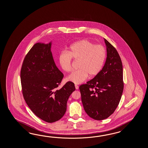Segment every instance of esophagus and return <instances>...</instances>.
<instances>
[{
	"label": "esophagus",
	"mask_w": 148,
	"mask_h": 148,
	"mask_svg": "<svg viewBox=\"0 0 148 148\" xmlns=\"http://www.w3.org/2000/svg\"><path fill=\"white\" fill-rule=\"evenodd\" d=\"M75 88L76 89H79V86L78 85H75Z\"/></svg>",
	"instance_id": "obj_1"
}]
</instances>
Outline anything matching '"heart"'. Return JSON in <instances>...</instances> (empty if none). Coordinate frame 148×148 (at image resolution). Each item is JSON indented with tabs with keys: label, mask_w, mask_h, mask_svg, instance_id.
I'll list each match as a JSON object with an SVG mask.
<instances>
[{
	"label": "heart",
	"mask_w": 148,
	"mask_h": 148,
	"mask_svg": "<svg viewBox=\"0 0 148 148\" xmlns=\"http://www.w3.org/2000/svg\"><path fill=\"white\" fill-rule=\"evenodd\" d=\"M73 58L80 60L79 70L68 75L66 80L80 84L87 80L89 75L95 77L100 73L106 60V52L103 46L95 45L87 40L77 41L70 47L69 53L62 52L59 54V62L64 71H71Z\"/></svg>",
	"instance_id": "1"
}]
</instances>
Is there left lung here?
I'll return each instance as SVG.
<instances>
[{
	"instance_id": "obj_1",
	"label": "left lung",
	"mask_w": 148,
	"mask_h": 148,
	"mask_svg": "<svg viewBox=\"0 0 148 148\" xmlns=\"http://www.w3.org/2000/svg\"><path fill=\"white\" fill-rule=\"evenodd\" d=\"M107 57L100 73L79 87L82 101L88 116L106 119L113 113L123 93V66L116 50L104 38Z\"/></svg>"
}]
</instances>
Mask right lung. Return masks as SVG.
Segmentation results:
<instances>
[{"label": "right lung", "mask_w": 148, "mask_h": 148, "mask_svg": "<svg viewBox=\"0 0 148 148\" xmlns=\"http://www.w3.org/2000/svg\"><path fill=\"white\" fill-rule=\"evenodd\" d=\"M52 42L35 44L26 56L21 71L23 95L38 117L47 123L61 119L66 110L74 84L67 82L60 89L63 75L56 66L51 52Z\"/></svg>", "instance_id": "obj_1"}]
</instances>
